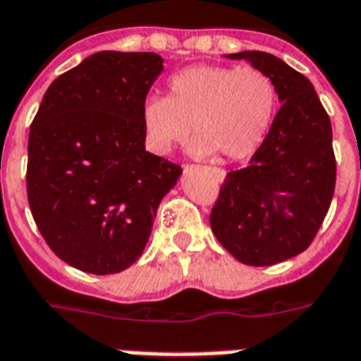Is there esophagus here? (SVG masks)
<instances>
[{"instance_id": "34e87169", "label": "esophagus", "mask_w": 361, "mask_h": 361, "mask_svg": "<svg viewBox=\"0 0 361 361\" xmlns=\"http://www.w3.org/2000/svg\"><path fill=\"white\" fill-rule=\"evenodd\" d=\"M214 176L217 178V181H223L225 180V170H221V169H214Z\"/></svg>"}]
</instances>
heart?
Returning <instances> with one entry per match:
<instances>
[{
	"instance_id": "heart-1",
	"label": "heart",
	"mask_w": 361,
	"mask_h": 361,
	"mask_svg": "<svg viewBox=\"0 0 361 361\" xmlns=\"http://www.w3.org/2000/svg\"><path fill=\"white\" fill-rule=\"evenodd\" d=\"M169 97L149 95L142 129L153 152L166 155L195 133L197 157H251L262 146L277 109V87L257 67L192 65L169 82Z\"/></svg>"
}]
</instances>
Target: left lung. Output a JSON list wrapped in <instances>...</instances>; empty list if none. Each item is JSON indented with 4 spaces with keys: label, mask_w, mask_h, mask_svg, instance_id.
I'll return each instance as SVG.
<instances>
[{
    "label": "left lung",
    "mask_w": 361,
    "mask_h": 361,
    "mask_svg": "<svg viewBox=\"0 0 361 361\" xmlns=\"http://www.w3.org/2000/svg\"><path fill=\"white\" fill-rule=\"evenodd\" d=\"M226 58L271 76L281 109L249 164L226 174L209 225L236 260L271 266L305 251L330 209L331 123L313 84L277 56L245 50Z\"/></svg>",
    "instance_id": "obj_1"
}]
</instances>
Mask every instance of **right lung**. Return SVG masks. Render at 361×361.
Instances as JSON below:
<instances>
[{
    "label": "right lung",
    "instance_id": "obj_1",
    "mask_svg": "<svg viewBox=\"0 0 361 361\" xmlns=\"http://www.w3.org/2000/svg\"><path fill=\"white\" fill-rule=\"evenodd\" d=\"M153 52L103 50L50 84L27 140V202L48 247L87 274L144 251L181 166L146 152L142 106L163 73Z\"/></svg>",
    "mask_w": 361,
    "mask_h": 361
}]
</instances>
